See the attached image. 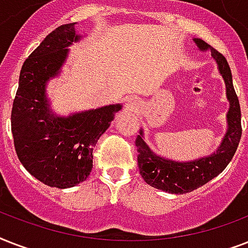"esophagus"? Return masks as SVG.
Listing matches in <instances>:
<instances>
[{"label":"esophagus","mask_w":248,"mask_h":248,"mask_svg":"<svg viewBox=\"0 0 248 248\" xmlns=\"http://www.w3.org/2000/svg\"><path fill=\"white\" fill-rule=\"evenodd\" d=\"M126 107H127L128 109H134L136 107L135 104V100L134 99H128L127 101H126Z\"/></svg>","instance_id":"34e87169"}]
</instances>
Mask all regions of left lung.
<instances>
[{"label": "left lung", "mask_w": 248, "mask_h": 248, "mask_svg": "<svg viewBox=\"0 0 248 248\" xmlns=\"http://www.w3.org/2000/svg\"><path fill=\"white\" fill-rule=\"evenodd\" d=\"M194 42L201 51H211V56L217 64L219 73L223 77L227 89V99L229 110L227 113V132L216 152L201 158L179 162L166 158L152 151L144 140L143 128L136 138L138 147V166L144 181L153 188L172 194L193 192L200 188L220 172L231 162L238 147L242 127H241V108L237 93L233 87L232 72L227 59L219 51L211 47L201 38H194Z\"/></svg>", "instance_id": "left-lung-1"}]
</instances>
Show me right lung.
I'll return each instance as SVG.
<instances>
[{"instance_id": "1", "label": "right lung", "mask_w": 248, "mask_h": 248, "mask_svg": "<svg viewBox=\"0 0 248 248\" xmlns=\"http://www.w3.org/2000/svg\"><path fill=\"white\" fill-rule=\"evenodd\" d=\"M76 23L60 25L28 56L20 71L11 112L17 158L32 176L59 189L85 181L93 170V148L121 104L58 116L46 93L50 79L60 75L69 46L81 41Z\"/></svg>"}]
</instances>
